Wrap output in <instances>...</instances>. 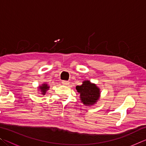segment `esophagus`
<instances>
[{"instance_id": "1", "label": "esophagus", "mask_w": 146, "mask_h": 146, "mask_svg": "<svg viewBox=\"0 0 146 146\" xmlns=\"http://www.w3.org/2000/svg\"><path fill=\"white\" fill-rule=\"evenodd\" d=\"M62 84L64 86H68L70 84V82H68V81H66V80H63L62 82Z\"/></svg>"}]
</instances>
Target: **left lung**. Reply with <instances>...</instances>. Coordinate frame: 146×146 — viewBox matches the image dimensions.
<instances>
[{
	"label": "left lung",
	"instance_id": "obj_1",
	"mask_svg": "<svg viewBox=\"0 0 146 146\" xmlns=\"http://www.w3.org/2000/svg\"><path fill=\"white\" fill-rule=\"evenodd\" d=\"M76 90L80 93L81 102L86 106L95 104L99 99L100 89L90 80H85L81 86H76Z\"/></svg>",
	"mask_w": 146,
	"mask_h": 146
}]
</instances>
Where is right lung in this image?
Masks as SVG:
<instances>
[{
  "label": "right lung",
  "instance_id": "add662e5",
  "mask_svg": "<svg viewBox=\"0 0 146 146\" xmlns=\"http://www.w3.org/2000/svg\"><path fill=\"white\" fill-rule=\"evenodd\" d=\"M49 88V87L48 86L47 84H42V86H39L38 89L39 90H40L42 94L43 95H44L46 94L47 90H48Z\"/></svg>",
  "mask_w": 146,
  "mask_h": 146
}]
</instances>
